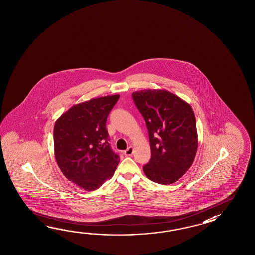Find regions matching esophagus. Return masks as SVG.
Wrapping results in <instances>:
<instances>
[{
  "instance_id": "esophagus-1",
  "label": "esophagus",
  "mask_w": 255,
  "mask_h": 255,
  "mask_svg": "<svg viewBox=\"0 0 255 255\" xmlns=\"http://www.w3.org/2000/svg\"><path fill=\"white\" fill-rule=\"evenodd\" d=\"M133 152H134V149H133V147L132 146H129V147H128V149L124 151V154H125V156H131L132 154H133Z\"/></svg>"
}]
</instances>
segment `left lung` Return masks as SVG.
I'll use <instances>...</instances> for the list:
<instances>
[{"mask_svg":"<svg viewBox=\"0 0 255 255\" xmlns=\"http://www.w3.org/2000/svg\"><path fill=\"white\" fill-rule=\"evenodd\" d=\"M146 122L151 157L143 167L148 179L168 185L190 168L198 147L195 115L189 104L166 90L132 93Z\"/></svg>","mask_w":255,"mask_h":255,"instance_id":"1","label":"left lung"}]
</instances>
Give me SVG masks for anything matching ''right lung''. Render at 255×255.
I'll return each instance as SVG.
<instances>
[{
	"label": "right lung",
	"mask_w": 255,
	"mask_h": 255,
	"mask_svg": "<svg viewBox=\"0 0 255 255\" xmlns=\"http://www.w3.org/2000/svg\"><path fill=\"white\" fill-rule=\"evenodd\" d=\"M120 96L94 98L56 120L54 154L65 178L83 190H97L115 173L120 156L112 149L107 120Z\"/></svg>",
	"instance_id": "1"
}]
</instances>
